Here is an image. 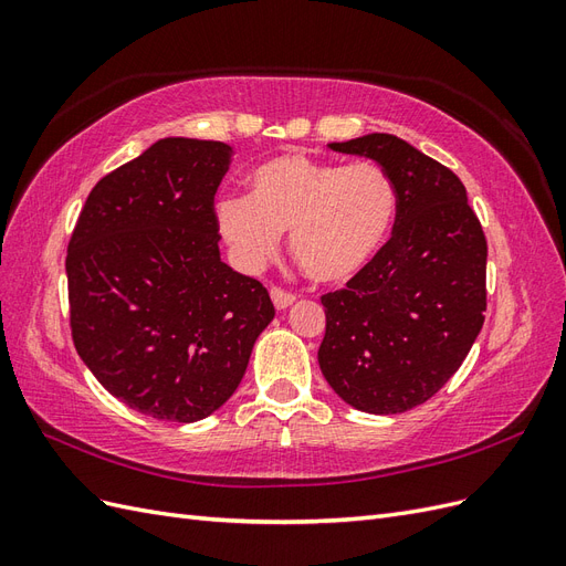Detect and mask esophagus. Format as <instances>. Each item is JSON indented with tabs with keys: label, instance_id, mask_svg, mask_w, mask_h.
Here are the masks:
<instances>
[{
	"label": "esophagus",
	"instance_id": "esophagus-1",
	"mask_svg": "<svg viewBox=\"0 0 566 566\" xmlns=\"http://www.w3.org/2000/svg\"><path fill=\"white\" fill-rule=\"evenodd\" d=\"M271 300H273V304H276V310H285V306L295 302V293H290V290H285L281 285H273L271 287Z\"/></svg>",
	"mask_w": 566,
	"mask_h": 566
}]
</instances>
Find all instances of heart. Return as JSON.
<instances>
[{
	"instance_id": "obj_1",
	"label": "heart",
	"mask_w": 566,
	"mask_h": 566,
	"mask_svg": "<svg viewBox=\"0 0 566 566\" xmlns=\"http://www.w3.org/2000/svg\"><path fill=\"white\" fill-rule=\"evenodd\" d=\"M397 188L375 165L321 163L283 153L256 165L248 198L217 205V224L245 269L264 266L290 231L297 264L318 283L356 276L387 241Z\"/></svg>"
}]
</instances>
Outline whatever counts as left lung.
<instances>
[{
	"mask_svg": "<svg viewBox=\"0 0 566 566\" xmlns=\"http://www.w3.org/2000/svg\"><path fill=\"white\" fill-rule=\"evenodd\" d=\"M337 153L378 163L397 188L389 241L325 293L323 378L349 406L394 416L432 399L465 361L486 312V235L462 181L394 134Z\"/></svg>",
	"mask_w": 566,
	"mask_h": 566,
	"instance_id": "1",
	"label": "left lung"
}]
</instances>
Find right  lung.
Listing matches in <instances>:
<instances>
[{
    "mask_svg": "<svg viewBox=\"0 0 566 566\" xmlns=\"http://www.w3.org/2000/svg\"><path fill=\"white\" fill-rule=\"evenodd\" d=\"M229 165L221 142L160 139L92 188L67 243L75 349L156 420L214 413L276 314L260 281L219 260L214 193Z\"/></svg>",
    "mask_w": 566,
    "mask_h": 566,
    "instance_id": "right-lung-1",
    "label": "right lung"
}]
</instances>
